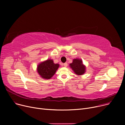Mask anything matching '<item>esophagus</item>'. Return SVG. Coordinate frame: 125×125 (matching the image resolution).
<instances>
[{
	"label": "esophagus",
	"mask_w": 125,
	"mask_h": 125,
	"mask_svg": "<svg viewBox=\"0 0 125 125\" xmlns=\"http://www.w3.org/2000/svg\"><path fill=\"white\" fill-rule=\"evenodd\" d=\"M63 65H64V66L65 67H67L68 64H67V63H64Z\"/></svg>",
	"instance_id": "esophagus-1"
}]
</instances>
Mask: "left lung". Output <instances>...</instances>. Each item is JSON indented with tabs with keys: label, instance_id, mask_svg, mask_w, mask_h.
I'll use <instances>...</instances> for the list:
<instances>
[{
	"label": "left lung",
	"instance_id": "left-lung-1",
	"mask_svg": "<svg viewBox=\"0 0 125 125\" xmlns=\"http://www.w3.org/2000/svg\"><path fill=\"white\" fill-rule=\"evenodd\" d=\"M69 66L76 75H82L86 73V66L83 64L81 59H73V63H70Z\"/></svg>",
	"mask_w": 125,
	"mask_h": 125
}]
</instances>
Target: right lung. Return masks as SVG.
I'll list each match as a JSON object with an SVG mask.
<instances>
[{
    "mask_svg": "<svg viewBox=\"0 0 125 125\" xmlns=\"http://www.w3.org/2000/svg\"><path fill=\"white\" fill-rule=\"evenodd\" d=\"M59 67V64H55L52 59H48L38 65L37 71L44 79H50L55 74Z\"/></svg>",
    "mask_w": 125,
    "mask_h": 125,
    "instance_id": "1",
    "label": "right lung"
}]
</instances>
